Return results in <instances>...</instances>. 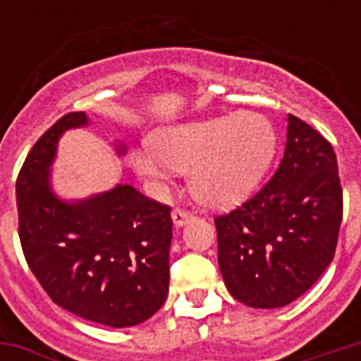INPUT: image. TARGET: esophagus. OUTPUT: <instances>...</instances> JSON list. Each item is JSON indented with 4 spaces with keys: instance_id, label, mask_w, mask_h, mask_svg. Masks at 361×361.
Instances as JSON below:
<instances>
[{
    "instance_id": "obj_1",
    "label": "esophagus",
    "mask_w": 361,
    "mask_h": 361,
    "mask_svg": "<svg viewBox=\"0 0 361 361\" xmlns=\"http://www.w3.org/2000/svg\"><path fill=\"white\" fill-rule=\"evenodd\" d=\"M193 219L188 211H183V209H173L172 211V220L176 226H183V224H188L189 220Z\"/></svg>"
}]
</instances>
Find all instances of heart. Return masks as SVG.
I'll use <instances>...</instances> for the list:
<instances>
[{
	"mask_svg": "<svg viewBox=\"0 0 361 361\" xmlns=\"http://www.w3.org/2000/svg\"><path fill=\"white\" fill-rule=\"evenodd\" d=\"M276 150L271 121L255 111L168 127L152 137V149L137 154V166L152 178L170 168L189 172L197 201L222 209L257 188Z\"/></svg>",
	"mask_w": 361,
	"mask_h": 361,
	"instance_id": "b5f03b06",
	"label": "heart"
}]
</instances>
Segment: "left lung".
<instances>
[{"label":"left lung","mask_w":361,"mask_h":361,"mask_svg":"<svg viewBox=\"0 0 361 361\" xmlns=\"http://www.w3.org/2000/svg\"><path fill=\"white\" fill-rule=\"evenodd\" d=\"M342 222V188L331 142L288 114L284 157L271 180L214 219L228 292L272 310L305 294L331 265Z\"/></svg>","instance_id":"1"}]
</instances>
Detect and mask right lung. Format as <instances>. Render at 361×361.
I'll use <instances>...</instances> for the list:
<instances>
[{
	"label": "right lung",
	"mask_w": 361,
	"mask_h": 361,
	"mask_svg": "<svg viewBox=\"0 0 361 361\" xmlns=\"http://www.w3.org/2000/svg\"><path fill=\"white\" fill-rule=\"evenodd\" d=\"M87 123L85 111L66 114L28 152L17 178L20 245L59 307L100 325L133 326L152 317L168 295L170 207L131 185L71 203L56 197L50 166L59 137Z\"/></svg>",
	"instance_id": "add662e5"
}]
</instances>
